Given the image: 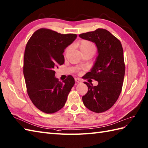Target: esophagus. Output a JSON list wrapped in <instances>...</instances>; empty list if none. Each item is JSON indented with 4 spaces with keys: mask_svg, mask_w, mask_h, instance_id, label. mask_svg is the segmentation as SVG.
<instances>
[{
    "mask_svg": "<svg viewBox=\"0 0 148 148\" xmlns=\"http://www.w3.org/2000/svg\"><path fill=\"white\" fill-rule=\"evenodd\" d=\"M75 82H77V83H81V80L80 78H75Z\"/></svg>",
    "mask_w": 148,
    "mask_h": 148,
    "instance_id": "obj_1",
    "label": "esophagus"
}]
</instances>
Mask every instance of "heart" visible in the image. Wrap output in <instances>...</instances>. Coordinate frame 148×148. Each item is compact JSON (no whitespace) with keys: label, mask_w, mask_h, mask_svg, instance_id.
I'll list each match as a JSON object with an SVG mask.
<instances>
[{"label":"heart","mask_w":148,"mask_h":148,"mask_svg":"<svg viewBox=\"0 0 148 148\" xmlns=\"http://www.w3.org/2000/svg\"><path fill=\"white\" fill-rule=\"evenodd\" d=\"M79 48L81 50L82 54L86 53L90 51H95V45L93 43H92L90 41L82 40L78 44ZM71 50V47H67L65 51V53H67L69 51Z\"/></svg>","instance_id":"obj_1"}]
</instances>
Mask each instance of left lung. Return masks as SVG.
I'll list each match as a JSON object with an SVG mask.
<instances>
[{"label":"left lung","instance_id":"left-lung-1","mask_svg":"<svg viewBox=\"0 0 148 148\" xmlns=\"http://www.w3.org/2000/svg\"><path fill=\"white\" fill-rule=\"evenodd\" d=\"M79 36L95 43L98 49V56L93 66L84 78L95 79L98 84L93 86L92 83L84 82L88 91L82 97V101L91 111L105 112L115 104L122 91L125 75L122 44L105 29L99 28Z\"/></svg>","mask_w":148,"mask_h":148}]
</instances>
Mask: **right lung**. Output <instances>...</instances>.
Wrapping results in <instances>:
<instances>
[{
    "instance_id": "obj_1",
    "label": "right lung",
    "mask_w": 148,
    "mask_h": 148,
    "mask_svg": "<svg viewBox=\"0 0 148 148\" xmlns=\"http://www.w3.org/2000/svg\"><path fill=\"white\" fill-rule=\"evenodd\" d=\"M76 38L75 34L63 35L41 28L26 44L23 73L27 92L34 105L43 112L53 113L63 108L75 84L71 75L63 82L58 81L54 68L64 63V50Z\"/></svg>"
}]
</instances>
